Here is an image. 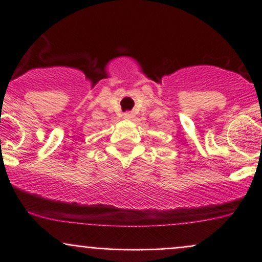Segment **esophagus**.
Segmentation results:
<instances>
[{
    "label": "esophagus",
    "instance_id": "esophagus-1",
    "mask_svg": "<svg viewBox=\"0 0 262 262\" xmlns=\"http://www.w3.org/2000/svg\"><path fill=\"white\" fill-rule=\"evenodd\" d=\"M133 118V113H125L124 114V119H132Z\"/></svg>",
    "mask_w": 262,
    "mask_h": 262
}]
</instances>
